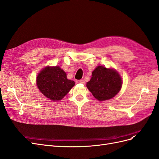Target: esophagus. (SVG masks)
Wrapping results in <instances>:
<instances>
[{
  "instance_id": "34e87169",
  "label": "esophagus",
  "mask_w": 159,
  "mask_h": 159,
  "mask_svg": "<svg viewBox=\"0 0 159 159\" xmlns=\"http://www.w3.org/2000/svg\"><path fill=\"white\" fill-rule=\"evenodd\" d=\"M79 82H80V84H85V81H84V80H80L79 81Z\"/></svg>"
}]
</instances>
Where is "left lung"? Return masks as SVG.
Returning <instances> with one entry per match:
<instances>
[{
  "label": "left lung",
  "instance_id": "left-lung-1",
  "mask_svg": "<svg viewBox=\"0 0 159 159\" xmlns=\"http://www.w3.org/2000/svg\"><path fill=\"white\" fill-rule=\"evenodd\" d=\"M91 75L86 86L94 98L99 101L111 99L121 90L122 80L114 69L99 66L93 70Z\"/></svg>",
  "mask_w": 159,
  "mask_h": 159
}]
</instances>
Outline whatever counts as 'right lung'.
I'll list each match as a JSON object with an SVG mask.
<instances>
[{
    "instance_id": "add662e5",
    "label": "right lung",
    "mask_w": 159,
    "mask_h": 159,
    "mask_svg": "<svg viewBox=\"0 0 159 159\" xmlns=\"http://www.w3.org/2000/svg\"><path fill=\"white\" fill-rule=\"evenodd\" d=\"M36 84L40 92L53 101H59L74 87V81L67 79L66 72L59 66H47L38 74Z\"/></svg>"
}]
</instances>
